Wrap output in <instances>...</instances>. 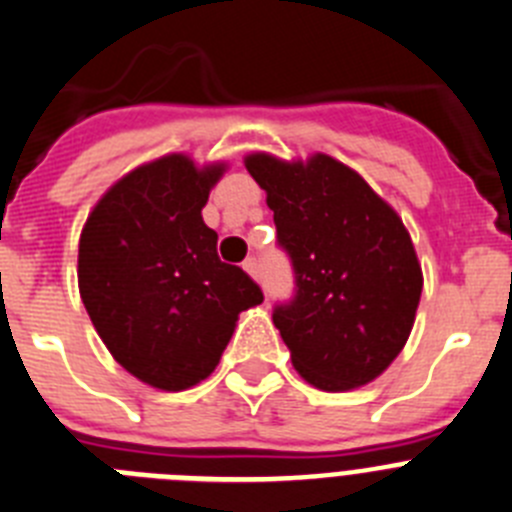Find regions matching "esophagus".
<instances>
[{"mask_svg":"<svg viewBox=\"0 0 512 512\" xmlns=\"http://www.w3.org/2000/svg\"><path fill=\"white\" fill-rule=\"evenodd\" d=\"M243 269H246L253 279H259V259H256V256H248V259L243 261Z\"/></svg>","mask_w":512,"mask_h":512,"instance_id":"1","label":"esophagus"}]
</instances>
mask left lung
Returning a JSON list of instances; mask_svg holds the SVG:
<instances>
[{
    "mask_svg": "<svg viewBox=\"0 0 512 512\" xmlns=\"http://www.w3.org/2000/svg\"><path fill=\"white\" fill-rule=\"evenodd\" d=\"M246 170L266 190L297 294L274 325L304 381L350 391L396 360L416 320L424 274L396 210L330 154L253 152Z\"/></svg>",
    "mask_w": 512,
    "mask_h": 512,
    "instance_id": "obj_1",
    "label": "left lung"
}]
</instances>
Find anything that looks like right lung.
<instances>
[{"mask_svg":"<svg viewBox=\"0 0 512 512\" xmlns=\"http://www.w3.org/2000/svg\"><path fill=\"white\" fill-rule=\"evenodd\" d=\"M225 162L164 154L126 172L88 213L78 289L116 363L159 391H185L220 363L238 314L264 302L243 269L218 259L203 220Z\"/></svg>","mask_w":512,"mask_h":512,"instance_id":"add662e5","label":"right lung"}]
</instances>
